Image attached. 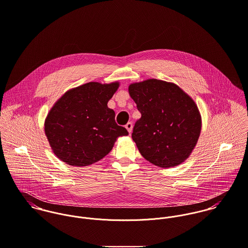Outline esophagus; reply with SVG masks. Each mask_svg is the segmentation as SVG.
<instances>
[{
    "label": "esophagus",
    "instance_id": "obj_1",
    "mask_svg": "<svg viewBox=\"0 0 248 248\" xmlns=\"http://www.w3.org/2000/svg\"><path fill=\"white\" fill-rule=\"evenodd\" d=\"M125 128L128 130L129 133L132 132V128H133V124L131 122H128L126 124H125Z\"/></svg>",
    "mask_w": 248,
    "mask_h": 248
}]
</instances>
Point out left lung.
<instances>
[{
  "instance_id": "obj_1",
  "label": "left lung",
  "mask_w": 248,
  "mask_h": 248,
  "mask_svg": "<svg viewBox=\"0 0 248 248\" xmlns=\"http://www.w3.org/2000/svg\"><path fill=\"white\" fill-rule=\"evenodd\" d=\"M128 91L142 115L132 132L142 156L160 168L183 163L200 135L196 102L176 84L154 78L132 83Z\"/></svg>"
}]
</instances>
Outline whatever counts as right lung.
I'll return each mask as SVG.
<instances>
[{
	"mask_svg": "<svg viewBox=\"0 0 248 248\" xmlns=\"http://www.w3.org/2000/svg\"><path fill=\"white\" fill-rule=\"evenodd\" d=\"M119 85L88 82L54 103L45 121V134L61 161L73 167L91 165L111 151L118 137L128 135L107 106Z\"/></svg>",
	"mask_w": 248,
	"mask_h": 248,
	"instance_id": "obj_1",
	"label": "right lung"
}]
</instances>
